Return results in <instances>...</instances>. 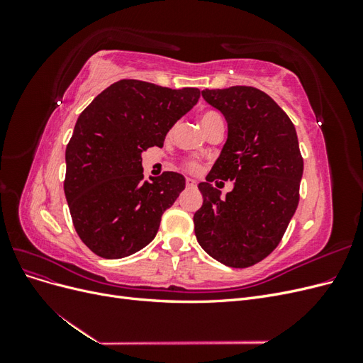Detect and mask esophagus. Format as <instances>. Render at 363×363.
I'll return each mask as SVG.
<instances>
[{
	"label": "esophagus",
	"mask_w": 363,
	"mask_h": 363,
	"mask_svg": "<svg viewBox=\"0 0 363 363\" xmlns=\"http://www.w3.org/2000/svg\"><path fill=\"white\" fill-rule=\"evenodd\" d=\"M186 186H188V188H189V189H194V188H195V186H196V182H195L194 179L188 177V179H186Z\"/></svg>",
	"instance_id": "esophagus-1"
}]
</instances>
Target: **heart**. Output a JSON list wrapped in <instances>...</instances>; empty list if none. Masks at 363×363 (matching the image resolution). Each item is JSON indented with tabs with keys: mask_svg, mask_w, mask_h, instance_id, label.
<instances>
[{
	"mask_svg": "<svg viewBox=\"0 0 363 363\" xmlns=\"http://www.w3.org/2000/svg\"><path fill=\"white\" fill-rule=\"evenodd\" d=\"M218 118H221V116H219L216 112H206V113L201 116V125L206 124V123H208V121H213V119H218ZM188 168H189L191 171H195V169H196V164H195V163H189Z\"/></svg>",
	"mask_w": 363,
	"mask_h": 363,
	"instance_id": "heart-1",
	"label": "heart"
}]
</instances>
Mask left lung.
I'll list each match as a JSON object with an SVG mask.
<instances>
[{
    "mask_svg": "<svg viewBox=\"0 0 363 363\" xmlns=\"http://www.w3.org/2000/svg\"><path fill=\"white\" fill-rule=\"evenodd\" d=\"M204 100L227 121V140L194 215L195 236L215 260L247 268L265 259L286 232L298 206L303 159L289 116L256 87L206 89ZM235 179L225 197L210 184Z\"/></svg>",
    "mask_w": 363,
    "mask_h": 363,
    "instance_id": "obj_1",
    "label": "left lung"
}]
</instances>
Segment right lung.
Here are the masks:
<instances>
[{"label":"right lung","instance_id":"add662e5","mask_svg":"<svg viewBox=\"0 0 363 363\" xmlns=\"http://www.w3.org/2000/svg\"><path fill=\"white\" fill-rule=\"evenodd\" d=\"M200 98L196 87L169 89L119 80L79 116L65 152V195L77 235L104 259H121L156 238L160 218L184 189L182 174L144 182L142 152L164 136Z\"/></svg>","mask_w":363,"mask_h":363}]
</instances>
